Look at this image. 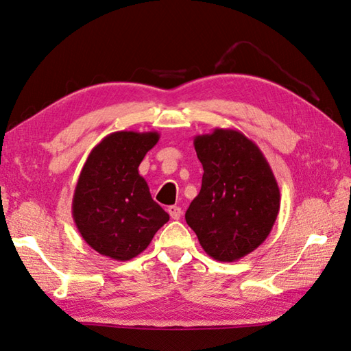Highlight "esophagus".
<instances>
[{"mask_svg":"<svg viewBox=\"0 0 351 351\" xmlns=\"http://www.w3.org/2000/svg\"><path fill=\"white\" fill-rule=\"evenodd\" d=\"M167 213H169V215L173 220H178V219H181V215H182V210L180 206H176V205H171V206H169L167 208Z\"/></svg>","mask_w":351,"mask_h":351,"instance_id":"obj_1","label":"esophagus"}]
</instances>
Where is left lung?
I'll return each mask as SVG.
<instances>
[{"mask_svg":"<svg viewBox=\"0 0 351 351\" xmlns=\"http://www.w3.org/2000/svg\"><path fill=\"white\" fill-rule=\"evenodd\" d=\"M204 176L185 220L206 255L234 263L263 244L280 208V191L264 154L237 130L195 137Z\"/></svg>","mask_w":351,"mask_h":351,"instance_id":"left-lung-1","label":"left lung"}]
</instances>
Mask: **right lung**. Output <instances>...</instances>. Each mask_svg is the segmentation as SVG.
<instances>
[{
  "instance_id": "obj_1",
  "label": "right lung",
  "mask_w": 351,
  "mask_h": 351,
  "mask_svg": "<svg viewBox=\"0 0 351 351\" xmlns=\"http://www.w3.org/2000/svg\"><path fill=\"white\" fill-rule=\"evenodd\" d=\"M156 131H116L88 154L72 199V217L93 250L116 261L140 255L169 214L155 202L138 173L158 143Z\"/></svg>"
}]
</instances>
